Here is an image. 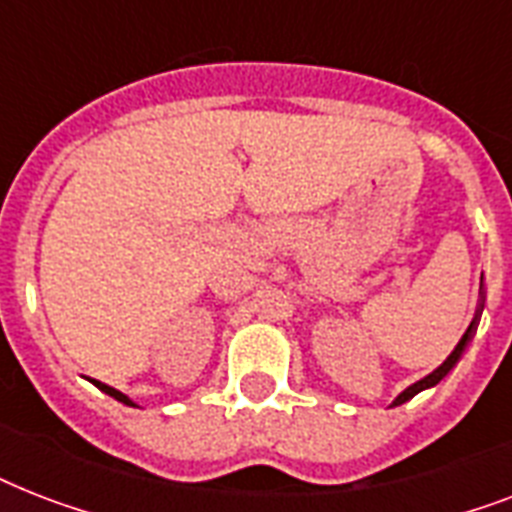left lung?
<instances>
[{"mask_svg": "<svg viewBox=\"0 0 512 512\" xmlns=\"http://www.w3.org/2000/svg\"><path fill=\"white\" fill-rule=\"evenodd\" d=\"M481 311H484V300H481V308H478V313H476V319L470 321V327H468V332H465V335H462V340L457 342V348L452 350V356L446 358L444 364L438 366L436 372H430L428 377H422L420 382H414V385H409V388L404 390V393H401V396L396 398V401H393V406H398V404H404V401H409V398H414L417 396V393H420V390H425V388H433V385H438V382L444 380L446 374L452 372V366L457 364V361H460V356H462V350L468 348V342L473 340V335H476V329H478V321H481Z\"/></svg>", "mask_w": 512, "mask_h": 512, "instance_id": "left-lung-1", "label": "left lung"}]
</instances>
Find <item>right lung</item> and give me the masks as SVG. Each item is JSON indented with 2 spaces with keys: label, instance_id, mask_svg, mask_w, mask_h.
<instances>
[{
  "label": "right lung",
  "instance_id": "obj_1",
  "mask_svg": "<svg viewBox=\"0 0 512 512\" xmlns=\"http://www.w3.org/2000/svg\"><path fill=\"white\" fill-rule=\"evenodd\" d=\"M92 382H95V385H98V388L103 390V393H108V396H114L116 401H122V404H127V406H135V404H132V401H130V398L124 396V393H119V390H116V388H108L106 382H98V380H92Z\"/></svg>",
  "mask_w": 512,
  "mask_h": 512
}]
</instances>
